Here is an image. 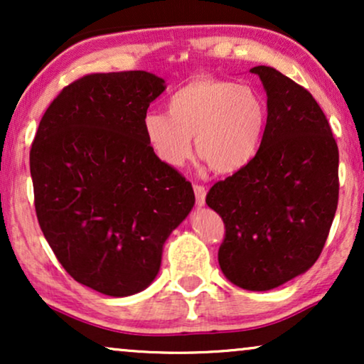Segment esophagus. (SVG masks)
I'll use <instances>...</instances> for the list:
<instances>
[{"instance_id":"1","label":"esophagus","mask_w":364,"mask_h":364,"mask_svg":"<svg viewBox=\"0 0 364 364\" xmlns=\"http://www.w3.org/2000/svg\"><path fill=\"white\" fill-rule=\"evenodd\" d=\"M193 192H196L197 207H203V205H205V197H207L205 187H203V186H193Z\"/></svg>"}]
</instances>
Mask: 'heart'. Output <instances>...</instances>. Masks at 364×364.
<instances>
[{
    "label": "heart",
    "mask_w": 364,
    "mask_h": 364,
    "mask_svg": "<svg viewBox=\"0 0 364 364\" xmlns=\"http://www.w3.org/2000/svg\"><path fill=\"white\" fill-rule=\"evenodd\" d=\"M167 111L142 117L147 146L168 167L198 156L217 173L245 168L260 151L268 126L265 99L255 87L227 79L198 76L171 94Z\"/></svg>",
    "instance_id": "1"
}]
</instances>
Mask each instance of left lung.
<instances>
[{
	"label": "left lung",
	"instance_id": "1",
	"mask_svg": "<svg viewBox=\"0 0 364 364\" xmlns=\"http://www.w3.org/2000/svg\"><path fill=\"white\" fill-rule=\"evenodd\" d=\"M267 92L257 157L217 182L207 205L225 223L218 265L228 282L267 291L318 260L338 205V146L305 87L270 66L250 69Z\"/></svg>",
	"mask_w": 364,
	"mask_h": 364
}]
</instances>
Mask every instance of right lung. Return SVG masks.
<instances>
[{
	"instance_id": "add662e5",
	"label": "right lung",
	"mask_w": 364,
	"mask_h": 364,
	"mask_svg": "<svg viewBox=\"0 0 364 364\" xmlns=\"http://www.w3.org/2000/svg\"><path fill=\"white\" fill-rule=\"evenodd\" d=\"M166 87L147 71L77 79L46 109L29 152L49 247L74 280L102 295L146 290L196 203L191 182L154 156L142 132Z\"/></svg>"
}]
</instances>
